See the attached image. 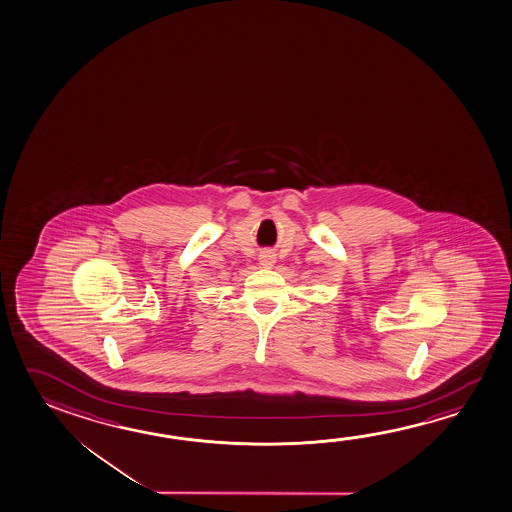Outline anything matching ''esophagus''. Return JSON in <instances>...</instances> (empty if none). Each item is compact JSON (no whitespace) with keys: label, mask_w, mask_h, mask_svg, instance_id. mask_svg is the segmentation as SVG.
Returning a JSON list of instances; mask_svg holds the SVG:
<instances>
[{"label":"esophagus","mask_w":512,"mask_h":512,"mask_svg":"<svg viewBox=\"0 0 512 512\" xmlns=\"http://www.w3.org/2000/svg\"><path fill=\"white\" fill-rule=\"evenodd\" d=\"M260 260L263 267H272V265H274V261H276V258H274V254L267 252V254H261Z\"/></svg>","instance_id":"34e87169"}]
</instances>
